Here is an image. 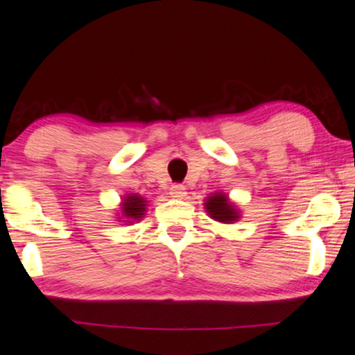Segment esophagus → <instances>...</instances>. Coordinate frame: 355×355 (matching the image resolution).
<instances>
[{
    "label": "esophagus",
    "instance_id": "34e87169",
    "mask_svg": "<svg viewBox=\"0 0 355 355\" xmlns=\"http://www.w3.org/2000/svg\"><path fill=\"white\" fill-rule=\"evenodd\" d=\"M169 193H171V197L174 198H184L186 197V187L182 186V184H173L171 187H169Z\"/></svg>",
    "mask_w": 355,
    "mask_h": 355
}]
</instances>
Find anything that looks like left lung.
<instances>
[{
    "mask_svg": "<svg viewBox=\"0 0 355 355\" xmlns=\"http://www.w3.org/2000/svg\"><path fill=\"white\" fill-rule=\"evenodd\" d=\"M207 211L210 213L211 218H215L218 221L223 223H230L236 220V211L232 210L230 203H227L226 197L221 196V193H216V196L210 197L205 203Z\"/></svg>",
    "mask_w": 355,
    "mask_h": 355,
    "instance_id": "obj_1",
    "label": "left lung"
}]
</instances>
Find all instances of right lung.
I'll use <instances>...</instances> for the list:
<instances>
[{"mask_svg":"<svg viewBox=\"0 0 355 355\" xmlns=\"http://www.w3.org/2000/svg\"><path fill=\"white\" fill-rule=\"evenodd\" d=\"M144 203H145L144 198H140L137 196H129L124 200V205H123L124 215L128 218H134V220H137V218H140V215H144V210H145Z\"/></svg>","mask_w":355,"mask_h":355,"instance_id":"add662e5","label":"right lung"}]
</instances>
